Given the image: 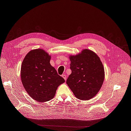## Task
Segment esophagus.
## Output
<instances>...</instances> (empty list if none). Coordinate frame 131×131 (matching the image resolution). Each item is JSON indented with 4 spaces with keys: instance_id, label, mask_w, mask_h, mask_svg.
Returning a JSON list of instances; mask_svg holds the SVG:
<instances>
[{
    "instance_id": "34e87169",
    "label": "esophagus",
    "mask_w": 131,
    "mask_h": 131,
    "mask_svg": "<svg viewBox=\"0 0 131 131\" xmlns=\"http://www.w3.org/2000/svg\"><path fill=\"white\" fill-rule=\"evenodd\" d=\"M62 77L64 79V80H65V81L66 80V75L65 74H62Z\"/></svg>"
}]
</instances>
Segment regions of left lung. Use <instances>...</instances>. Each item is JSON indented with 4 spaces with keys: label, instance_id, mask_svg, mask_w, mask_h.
<instances>
[{
    "label": "left lung",
    "instance_id": "8db88e82",
    "mask_svg": "<svg viewBox=\"0 0 131 131\" xmlns=\"http://www.w3.org/2000/svg\"><path fill=\"white\" fill-rule=\"evenodd\" d=\"M72 73L66 83L77 98L89 100L100 90L104 79V70L100 58L88 49L81 53L71 56Z\"/></svg>",
    "mask_w": 131,
    "mask_h": 131
}]
</instances>
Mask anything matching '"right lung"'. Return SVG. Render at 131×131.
Returning a JSON list of instances; mask_svg holds the SVG:
<instances>
[{
	"label": "right lung",
	"mask_w": 131,
	"mask_h": 131,
	"mask_svg": "<svg viewBox=\"0 0 131 131\" xmlns=\"http://www.w3.org/2000/svg\"><path fill=\"white\" fill-rule=\"evenodd\" d=\"M51 57L42 49L30 51L22 61V83L27 93L38 102L53 98L58 87L65 82L51 65Z\"/></svg>",
	"instance_id": "obj_1"
}]
</instances>
